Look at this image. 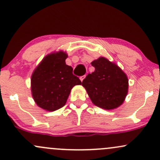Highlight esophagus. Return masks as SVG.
<instances>
[{
	"label": "esophagus",
	"instance_id": "1",
	"mask_svg": "<svg viewBox=\"0 0 160 160\" xmlns=\"http://www.w3.org/2000/svg\"><path fill=\"white\" fill-rule=\"evenodd\" d=\"M86 78V75H83V76H82V77H80V80H81V81H82V80H84V78Z\"/></svg>",
	"mask_w": 160,
	"mask_h": 160
}]
</instances>
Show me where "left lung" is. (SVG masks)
Listing matches in <instances>:
<instances>
[{"mask_svg": "<svg viewBox=\"0 0 160 160\" xmlns=\"http://www.w3.org/2000/svg\"><path fill=\"white\" fill-rule=\"evenodd\" d=\"M91 65L95 71L82 80L92 102L105 110L118 108L123 103L128 93L126 74L116 64L104 57L94 60Z\"/></svg>", "mask_w": 160, "mask_h": 160, "instance_id": "8db88e82", "label": "left lung"}]
</instances>
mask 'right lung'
I'll return each mask as SVG.
<instances>
[{
    "mask_svg": "<svg viewBox=\"0 0 160 160\" xmlns=\"http://www.w3.org/2000/svg\"><path fill=\"white\" fill-rule=\"evenodd\" d=\"M68 55L63 51L43 58L33 72L31 80L33 98L40 108L54 111L65 105L71 89L82 83L66 65Z\"/></svg>",
    "mask_w": 160,
    "mask_h": 160,
    "instance_id": "add662e5",
    "label": "right lung"
}]
</instances>
